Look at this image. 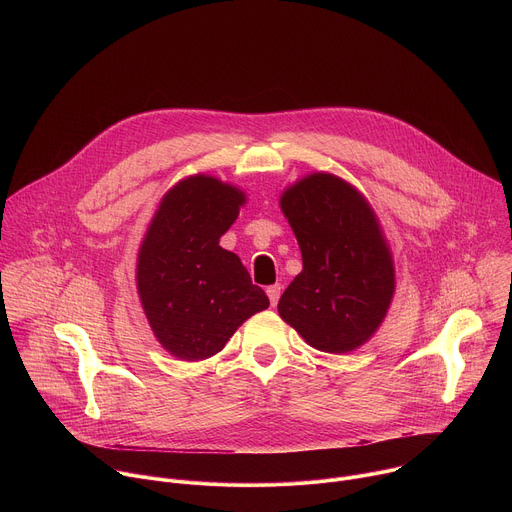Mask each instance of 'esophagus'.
<instances>
[{"label": "esophagus", "mask_w": 512, "mask_h": 512, "mask_svg": "<svg viewBox=\"0 0 512 512\" xmlns=\"http://www.w3.org/2000/svg\"><path fill=\"white\" fill-rule=\"evenodd\" d=\"M279 296H281V285H279V283L267 287V298H269L271 306H275V304L279 302Z\"/></svg>", "instance_id": "esophagus-1"}]
</instances>
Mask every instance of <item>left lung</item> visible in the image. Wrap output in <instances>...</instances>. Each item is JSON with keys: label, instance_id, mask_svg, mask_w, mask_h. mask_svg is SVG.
Returning <instances> with one entry per match:
<instances>
[{"label": "left lung", "instance_id": "1", "mask_svg": "<svg viewBox=\"0 0 512 512\" xmlns=\"http://www.w3.org/2000/svg\"><path fill=\"white\" fill-rule=\"evenodd\" d=\"M304 269L279 298V316L324 352H350L383 322L395 289L373 208L350 184L312 174L281 196Z\"/></svg>", "mask_w": 512, "mask_h": 512}]
</instances>
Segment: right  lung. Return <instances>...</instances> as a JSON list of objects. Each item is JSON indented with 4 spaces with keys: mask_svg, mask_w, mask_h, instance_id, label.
Listing matches in <instances>:
<instances>
[{
    "mask_svg": "<svg viewBox=\"0 0 512 512\" xmlns=\"http://www.w3.org/2000/svg\"><path fill=\"white\" fill-rule=\"evenodd\" d=\"M245 202L212 176L178 182L160 202L137 259V291L162 346L182 360L221 352L269 300L241 259L218 245Z\"/></svg>",
    "mask_w": 512,
    "mask_h": 512,
    "instance_id": "right-lung-1",
    "label": "right lung"
}]
</instances>
